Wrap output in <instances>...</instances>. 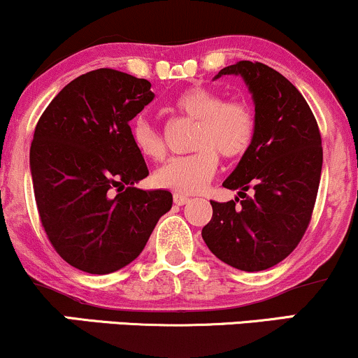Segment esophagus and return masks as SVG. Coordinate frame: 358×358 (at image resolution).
<instances>
[{"label": "esophagus", "instance_id": "1", "mask_svg": "<svg viewBox=\"0 0 358 358\" xmlns=\"http://www.w3.org/2000/svg\"><path fill=\"white\" fill-rule=\"evenodd\" d=\"M188 200H190V199H188L187 195H182V193H175V195H173V202L176 205H185L188 202Z\"/></svg>", "mask_w": 358, "mask_h": 358}]
</instances>
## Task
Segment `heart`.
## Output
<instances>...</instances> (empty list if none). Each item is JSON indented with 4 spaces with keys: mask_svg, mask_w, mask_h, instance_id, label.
<instances>
[{
    "mask_svg": "<svg viewBox=\"0 0 358 358\" xmlns=\"http://www.w3.org/2000/svg\"><path fill=\"white\" fill-rule=\"evenodd\" d=\"M176 113L196 121L192 155L175 156L153 173V183L180 193H196L215 175L219 152L229 159L244 156L256 138V114L242 99L225 101L217 90L190 87L173 102ZM131 138L138 151L148 159H162L165 145L155 126L138 119L131 127Z\"/></svg>",
    "mask_w": 358,
    "mask_h": 358,
    "instance_id": "obj_1",
    "label": "heart"
}]
</instances>
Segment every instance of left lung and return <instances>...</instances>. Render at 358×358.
Here are the masks:
<instances>
[{
  "label": "left lung",
  "mask_w": 358,
  "mask_h": 358,
  "mask_svg": "<svg viewBox=\"0 0 358 358\" xmlns=\"http://www.w3.org/2000/svg\"><path fill=\"white\" fill-rule=\"evenodd\" d=\"M241 76L252 94L256 138L224 187L243 200L210 202L212 220L202 237L215 257L232 268L264 271L289 256L313 212L323 150L318 124L301 92L285 76L259 62L222 69ZM249 187L254 197H245Z\"/></svg>",
  "instance_id": "8db88e82"
}]
</instances>
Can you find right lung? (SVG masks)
<instances>
[{"label": "right lung", "instance_id": "obj_1", "mask_svg": "<svg viewBox=\"0 0 358 358\" xmlns=\"http://www.w3.org/2000/svg\"><path fill=\"white\" fill-rule=\"evenodd\" d=\"M155 99L151 84L97 69L53 97L35 127L30 171L40 220L64 261L90 274H109L145 249L168 190L134 187L146 178L129 121Z\"/></svg>", "mask_w": 358, "mask_h": 358}]
</instances>
